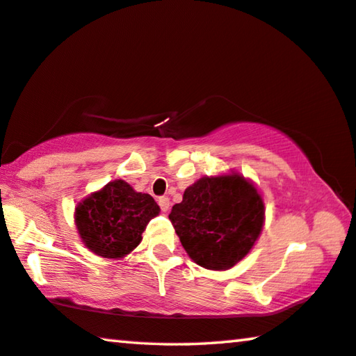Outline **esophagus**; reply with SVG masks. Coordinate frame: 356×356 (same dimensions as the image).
<instances>
[{
  "label": "esophagus",
  "mask_w": 356,
  "mask_h": 356,
  "mask_svg": "<svg viewBox=\"0 0 356 356\" xmlns=\"http://www.w3.org/2000/svg\"><path fill=\"white\" fill-rule=\"evenodd\" d=\"M158 206L161 207L163 212H168L169 206H171V202H169V198H166V196H160V198H158Z\"/></svg>",
  "instance_id": "1"
}]
</instances>
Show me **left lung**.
Returning a JSON list of instances; mask_svg holds the SVG:
<instances>
[{"label":"left lung","mask_w":356,"mask_h":356,"mask_svg":"<svg viewBox=\"0 0 356 356\" xmlns=\"http://www.w3.org/2000/svg\"><path fill=\"white\" fill-rule=\"evenodd\" d=\"M169 220L196 264L222 270L250 252L261 233L264 204L258 190L238 174L202 177L184 191Z\"/></svg>","instance_id":"left-lung-1"}]
</instances>
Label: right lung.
<instances>
[{
	"mask_svg": "<svg viewBox=\"0 0 356 356\" xmlns=\"http://www.w3.org/2000/svg\"><path fill=\"white\" fill-rule=\"evenodd\" d=\"M158 212L160 207L150 195L114 180L76 207V225L83 244L93 253L122 258L139 245L140 234Z\"/></svg>",
	"mask_w": 356,
	"mask_h": 356,
	"instance_id": "1",
	"label": "right lung"
}]
</instances>
